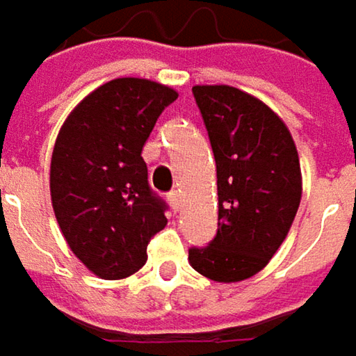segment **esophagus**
I'll return each mask as SVG.
<instances>
[{"label": "esophagus", "mask_w": 356, "mask_h": 356, "mask_svg": "<svg viewBox=\"0 0 356 356\" xmlns=\"http://www.w3.org/2000/svg\"><path fill=\"white\" fill-rule=\"evenodd\" d=\"M168 202L172 206V210H178L180 204H182V196H180V192H172L168 194Z\"/></svg>", "instance_id": "1"}]
</instances>
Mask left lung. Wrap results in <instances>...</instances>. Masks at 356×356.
<instances>
[{
    "mask_svg": "<svg viewBox=\"0 0 356 356\" xmlns=\"http://www.w3.org/2000/svg\"><path fill=\"white\" fill-rule=\"evenodd\" d=\"M216 160L218 230L190 248V266L214 282L260 273L284 242L302 196L298 152L262 99L232 86H194Z\"/></svg>",
    "mask_w": 356,
    "mask_h": 356,
    "instance_id": "8db88e82",
    "label": "left lung"
}]
</instances>
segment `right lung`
<instances>
[{"instance_id": "1", "label": "right lung", "mask_w": 356, "mask_h": 356, "mask_svg": "<svg viewBox=\"0 0 356 356\" xmlns=\"http://www.w3.org/2000/svg\"><path fill=\"white\" fill-rule=\"evenodd\" d=\"M176 98L164 83L118 78L81 99L56 138L49 166L56 218L72 252L104 280L138 273L150 238L168 224L142 148Z\"/></svg>"}]
</instances>
